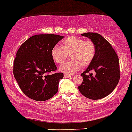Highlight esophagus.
<instances>
[{
    "label": "esophagus",
    "mask_w": 132,
    "mask_h": 132,
    "mask_svg": "<svg viewBox=\"0 0 132 132\" xmlns=\"http://www.w3.org/2000/svg\"><path fill=\"white\" fill-rule=\"evenodd\" d=\"M64 77L65 78H69V77H71V76L70 75H68V74H64Z\"/></svg>",
    "instance_id": "34e87169"
}]
</instances>
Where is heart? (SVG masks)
<instances>
[{
  "label": "heart",
  "mask_w": 132,
  "mask_h": 132,
  "mask_svg": "<svg viewBox=\"0 0 132 132\" xmlns=\"http://www.w3.org/2000/svg\"><path fill=\"white\" fill-rule=\"evenodd\" d=\"M96 47L92 40L71 36L62 42V46L55 45L51 51L53 61L62 64L69 55L70 60L60 67V71L66 74H72L79 70L80 66H88L94 59Z\"/></svg>",
  "instance_id": "heart-1"
}]
</instances>
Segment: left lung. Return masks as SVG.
<instances>
[{
	"mask_svg": "<svg viewBox=\"0 0 132 132\" xmlns=\"http://www.w3.org/2000/svg\"><path fill=\"white\" fill-rule=\"evenodd\" d=\"M95 44L96 53L94 59L81 76L83 82L79 90L85 97L99 100L110 94L116 87L120 79L119 58L111 45L98 33L87 32L81 34ZM90 70L96 72L95 76ZM88 73L90 74L87 75Z\"/></svg>",
	"mask_w": 132,
	"mask_h": 132,
	"instance_id": "8db88e82",
	"label": "left lung"
}]
</instances>
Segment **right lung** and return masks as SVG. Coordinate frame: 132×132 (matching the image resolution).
<instances>
[{
    "instance_id": "right-lung-1",
    "label": "right lung",
    "mask_w": 132,
    "mask_h": 132,
    "mask_svg": "<svg viewBox=\"0 0 132 132\" xmlns=\"http://www.w3.org/2000/svg\"><path fill=\"white\" fill-rule=\"evenodd\" d=\"M63 37L56 34L35 35L18 49L13 63L14 77L22 92L31 99L46 101L58 92L63 74H49L57 69L51 51Z\"/></svg>"
}]
</instances>
